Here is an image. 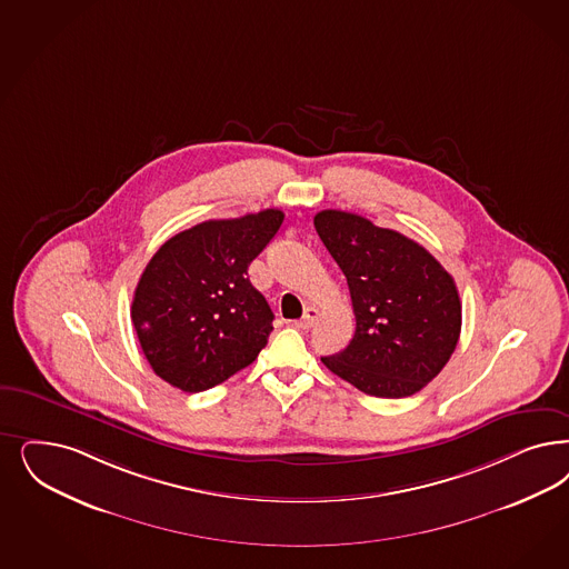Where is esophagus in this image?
<instances>
[{
    "mask_svg": "<svg viewBox=\"0 0 569 569\" xmlns=\"http://www.w3.org/2000/svg\"><path fill=\"white\" fill-rule=\"evenodd\" d=\"M315 319H317V309L315 307H307L305 315L296 321L295 326L298 330H311L315 326Z\"/></svg>",
    "mask_w": 569,
    "mask_h": 569,
    "instance_id": "esophagus-1",
    "label": "esophagus"
}]
</instances>
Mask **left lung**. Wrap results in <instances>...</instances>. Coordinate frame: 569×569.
I'll return each mask as SVG.
<instances>
[{
    "label": "left lung",
    "instance_id": "1",
    "mask_svg": "<svg viewBox=\"0 0 569 569\" xmlns=\"http://www.w3.org/2000/svg\"><path fill=\"white\" fill-rule=\"evenodd\" d=\"M313 222L347 277L357 321L349 347L321 361L373 397L399 399L425 389L460 338L453 277L420 243L363 216L321 210Z\"/></svg>",
    "mask_w": 569,
    "mask_h": 569
}]
</instances>
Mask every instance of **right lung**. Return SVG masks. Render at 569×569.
Returning a JSON list of instances; mask_svg holds the SVG:
<instances>
[{
  "label": "right lung",
  "instance_id": "right-lung-1",
  "mask_svg": "<svg viewBox=\"0 0 569 569\" xmlns=\"http://www.w3.org/2000/svg\"><path fill=\"white\" fill-rule=\"evenodd\" d=\"M281 222L274 208L206 220L157 250L138 279L132 323L159 378L180 391H206L267 347L273 311L248 267Z\"/></svg>",
  "mask_w": 569,
  "mask_h": 569
}]
</instances>
